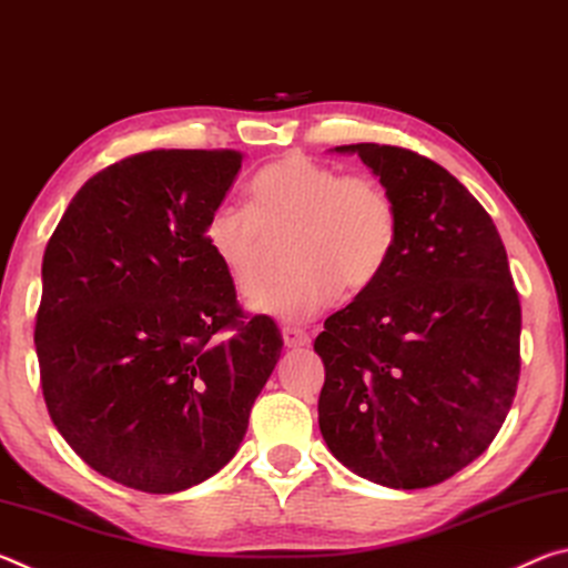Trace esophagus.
Wrapping results in <instances>:
<instances>
[{
  "label": "esophagus",
  "mask_w": 568,
  "mask_h": 568,
  "mask_svg": "<svg viewBox=\"0 0 568 568\" xmlns=\"http://www.w3.org/2000/svg\"><path fill=\"white\" fill-rule=\"evenodd\" d=\"M283 343L287 345V348H303V345L311 343V335H307L301 328H293V325H287V328H283Z\"/></svg>",
  "instance_id": "obj_1"
}]
</instances>
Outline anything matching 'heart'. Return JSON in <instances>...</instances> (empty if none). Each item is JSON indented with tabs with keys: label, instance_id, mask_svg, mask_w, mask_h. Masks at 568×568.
<instances>
[{
	"label": "heart",
	"instance_id": "heart-1",
	"mask_svg": "<svg viewBox=\"0 0 568 568\" xmlns=\"http://www.w3.org/2000/svg\"><path fill=\"white\" fill-rule=\"evenodd\" d=\"M250 207L220 203L205 220V245L240 297H255L267 277V237L291 233L295 271L255 307L303 323L361 293L386 271L398 243V210L378 180L343 175L305 155H285L250 180Z\"/></svg>",
	"mask_w": 568,
	"mask_h": 568
}]
</instances>
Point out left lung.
<instances>
[{
	"label": "left lung",
	"mask_w": 568,
	"mask_h": 568,
	"mask_svg": "<svg viewBox=\"0 0 568 568\" xmlns=\"http://www.w3.org/2000/svg\"><path fill=\"white\" fill-rule=\"evenodd\" d=\"M398 210L386 271L325 321L321 434L361 478L428 488L491 446L521 371V303L491 215L434 160L358 142Z\"/></svg>",
	"instance_id": "obj_1"
}]
</instances>
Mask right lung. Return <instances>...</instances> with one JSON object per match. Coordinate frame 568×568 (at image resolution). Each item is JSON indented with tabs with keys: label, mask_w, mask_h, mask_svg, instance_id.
I'll use <instances>...</instances> for the list:
<instances>
[{
	"label": "right lung",
	"mask_w": 568,
	"mask_h": 568,
	"mask_svg": "<svg viewBox=\"0 0 568 568\" xmlns=\"http://www.w3.org/2000/svg\"><path fill=\"white\" fill-rule=\"evenodd\" d=\"M243 155L150 150L90 178L42 261L47 410L84 464L145 494L217 474L283 351L205 245Z\"/></svg>",
	"instance_id": "add662e5"
}]
</instances>
